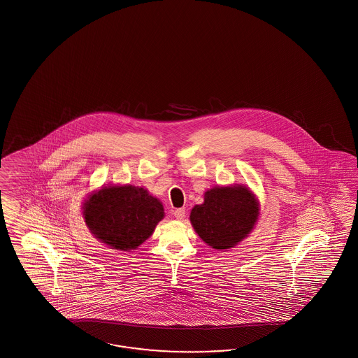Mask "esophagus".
<instances>
[{"label": "esophagus", "mask_w": 358, "mask_h": 358, "mask_svg": "<svg viewBox=\"0 0 358 358\" xmlns=\"http://www.w3.org/2000/svg\"><path fill=\"white\" fill-rule=\"evenodd\" d=\"M185 213H187L185 208H178V210L174 211V216H176L178 220H182L185 217Z\"/></svg>", "instance_id": "1"}]
</instances>
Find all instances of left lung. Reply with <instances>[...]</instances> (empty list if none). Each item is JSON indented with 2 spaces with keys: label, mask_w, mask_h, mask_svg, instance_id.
<instances>
[{
  "label": "left lung",
  "mask_w": 358,
  "mask_h": 358,
  "mask_svg": "<svg viewBox=\"0 0 358 358\" xmlns=\"http://www.w3.org/2000/svg\"><path fill=\"white\" fill-rule=\"evenodd\" d=\"M259 210V198L247 185H216L206 190L203 203L192 208L189 220L207 245L228 251L251 234Z\"/></svg>",
  "instance_id": "obj_1"
}]
</instances>
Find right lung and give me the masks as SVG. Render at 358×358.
Returning <instances> with one entry per match:
<instances>
[{
	"instance_id": "obj_1",
	"label": "right lung",
	"mask_w": 358,
	"mask_h": 358,
	"mask_svg": "<svg viewBox=\"0 0 358 358\" xmlns=\"http://www.w3.org/2000/svg\"><path fill=\"white\" fill-rule=\"evenodd\" d=\"M82 215L101 243L111 250L129 252L152 236L165 213L160 199L143 187L110 184L88 194Z\"/></svg>"
}]
</instances>
